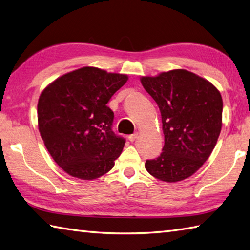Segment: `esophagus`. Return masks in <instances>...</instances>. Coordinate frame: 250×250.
<instances>
[{"instance_id":"1","label":"esophagus","mask_w":250,"mask_h":250,"mask_svg":"<svg viewBox=\"0 0 250 250\" xmlns=\"http://www.w3.org/2000/svg\"><path fill=\"white\" fill-rule=\"evenodd\" d=\"M137 136H139V133H137V132H134L133 134H131V135H129V141L130 142H134L136 139H137Z\"/></svg>"}]
</instances>
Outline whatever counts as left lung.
Masks as SVG:
<instances>
[{
  "mask_svg": "<svg viewBox=\"0 0 250 250\" xmlns=\"http://www.w3.org/2000/svg\"><path fill=\"white\" fill-rule=\"evenodd\" d=\"M162 118L161 155L147 160V172L167 183L193 175L208 159L222 125V98L213 83L186 70L141 78Z\"/></svg>",
  "mask_w": 250,
  "mask_h": 250,
  "instance_id": "8db88e82",
  "label": "left lung"
}]
</instances>
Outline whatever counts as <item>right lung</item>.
<instances>
[{
    "label": "right lung",
    "instance_id": "1",
    "mask_svg": "<svg viewBox=\"0 0 250 250\" xmlns=\"http://www.w3.org/2000/svg\"><path fill=\"white\" fill-rule=\"evenodd\" d=\"M126 81L124 74L84 66L57 78L41 93V136L71 176L95 179L113 168L125 140L111 130L114 113L106 104Z\"/></svg>",
    "mask_w": 250,
    "mask_h": 250
}]
</instances>
